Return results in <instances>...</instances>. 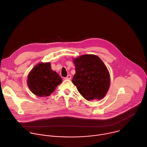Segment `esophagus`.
<instances>
[{"mask_svg": "<svg viewBox=\"0 0 147 147\" xmlns=\"http://www.w3.org/2000/svg\"><path fill=\"white\" fill-rule=\"evenodd\" d=\"M71 76L70 75H68L65 78V80H71Z\"/></svg>", "mask_w": 147, "mask_h": 147, "instance_id": "esophagus-1", "label": "esophagus"}]
</instances>
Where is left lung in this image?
Listing matches in <instances>:
<instances>
[{"label": "left lung", "instance_id": "1", "mask_svg": "<svg viewBox=\"0 0 147 147\" xmlns=\"http://www.w3.org/2000/svg\"><path fill=\"white\" fill-rule=\"evenodd\" d=\"M76 74L72 82L87 100L101 99L110 86L109 71L102 60L95 55H84L73 59Z\"/></svg>", "mask_w": 147, "mask_h": 147}]
</instances>
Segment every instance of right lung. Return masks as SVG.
<instances>
[{
	"label": "right lung",
	"mask_w": 147,
	"mask_h": 147,
	"mask_svg": "<svg viewBox=\"0 0 147 147\" xmlns=\"http://www.w3.org/2000/svg\"><path fill=\"white\" fill-rule=\"evenodd\" d=\"M60 76L51 69L50 63H40L28 75L27 85L31 91L38 96H48L61 82Z\"/></svg>",
	"instance_id": "right-lung-1"
}]
</instances>
